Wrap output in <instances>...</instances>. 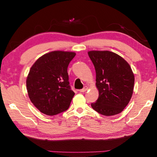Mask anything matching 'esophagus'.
<instances>
[{
  "instance_id": "34e87169",
  "label": "esophagus",
  "mask_w": 157,
  "mask_h": 157,
  "mask_svg": "<svg viewBox=\"0 0 157 157\" xmlns=\"http://www.w3.org/2000/svg\"><path fill=\"white\" fill-rule=\"evenodd\" d=\"M87 89H88V87H87V86H84L83 89H82L79 90V92L84 93V92H85V91H87Z\"/></svg>"
}]
</instances>
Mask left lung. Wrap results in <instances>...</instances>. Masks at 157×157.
Listing matches in <instances>:
<instances>
[{
    "label": "left lung",
    "instance_id": "obj_1",
    "mask_svg": "<svg viewBox=\"0 0 157 157\" xmlns=\"http://www.w3.org/2000/svg\"><path fill=\"white\" fill-rule=\"evenodd\" d=\"M96 73L99 97L91 103L95 111L110 116L123 111L128 105L134 90V75L129 63L113 52H88Z\"/></svg>",
    "mask_w": 157,
    "mask_h": 157
}]
</instances>
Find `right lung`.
Listing matches in <instances>:
<instances>
[{
  "mask_svg": "<svg viewBox=\"0 0 157 157\" xmlns=\"http://www.w3.org/2000/svg\"><path fill=\"white\" fill-rule=\"evenodd\" d=\"M75 53L52 51L37 59L26 80L29 98L41 113L57 115L66 111L75 95L67 69Z\"/></svg>",
  "mask_w": 157,
  "mask_h": 157,
  "instance_id": "add662e5",
  "label": "right lung"
}]
</instances>
